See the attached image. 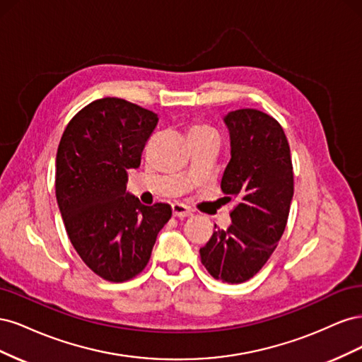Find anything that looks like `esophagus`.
Instances as JSON below:
<instances>
[{
    "label": "esophagus",
    "mask_w": 362,
    "mask_h": 362,
    "mask_svg": "<svg viewBox=\"0 0 362 362\" xmlns=\"http://www.w3.org/2000/svg\"><path fill=\"white\" fill-rule=\"evenodd\" d=\"M172 214L178 218H184V217L192 216V210L189 206H185L184 204L175 202V204H172Z\"/></svg>",
    "instance_id": "1"
}]
</instances>
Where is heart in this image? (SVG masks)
Segmentation results:
<instances>
[{
  "instance_id": "obj_1",
  "label": "heart",
  "mask_w": 362,
  "mask_h": 362,
  "mask_svg": "<svg viewBox=\"0 0 362 362\" xmlns=\"http://www.w3.org/2000/svg\"><path fill=\"white\" fill-rule=\"evenodd\" d=\"M205 136H217L216 134V129L208 127L205 124H192L189 128V137L192 139H198V137H205Z\"/></svg>"
}]
</instances>
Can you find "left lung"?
<instances>
[{
    "mask_svg": "<svg viewBox=\"0 0 362 362\" xmlns=\"http://www.w3.org/2000/svg\"><path fill=\"white\" fill-rule=\"evenodd\" d=\"M223 120L231 139V160L221 187L226 202H235L233 225L214 231L199 254L213 278L240 284L257 275L284 234L294 189L293 164L288 140L276 119L242 108Z\"/></svg>",
    "mask_w": 362,
    "mask_h": 362,
    "instance_id": "1",
    "label": "left lung"
}]
</instances>
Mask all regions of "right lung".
<instances>
[{
    "instance_id": "obj_1",
    "label": "right lung",
    "mask_w": 362,
    "mask_h": 362,
    "mask_svg": "<svg viewBox=\"0 0 362 362\" xmlns=\"http://www.w3.org/2000/svg\"><path fill=\"white\" fill-rule=\"evenodd\" d=\"M154 112L120 98H103L76 113L56 158V196L76 254L98 276L124 282L144 270L169 204L144 205L127 192L128 170L156 129Z\"/></svg>"
}]
</instances>
